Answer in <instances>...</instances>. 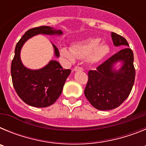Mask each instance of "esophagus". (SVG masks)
<instances>
[{
	"label": "esophagus",
	"instance_id": "1",
	"mask_svg": "<svg viewBox=\"0 0 146 146\" xmlns=\"http://www.w3.org/2000/svg\"><path fill=\"white\" fill-rule=\"evenodd\" d=\"M82 70H83V69L80 66H75L74 68V72H78V71H82Z\"/></svg>",
	"mask_w": 146,
	"mask_h": 146
}]
</instances>
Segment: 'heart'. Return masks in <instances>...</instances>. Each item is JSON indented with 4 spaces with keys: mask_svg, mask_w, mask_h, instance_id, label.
<instances>
[{
    "mask_svg": "<svg viewBox=\"0 0 146 146\" xmlns=\"http://www.w3.org/2000/svg\"><path fill=\"white\" fill-rule=\"evenodd\" d=\"M101 43L99 38H87L74 44L72 50L64 47L60 50V54L70 60L76 58H84L88 57L89 61L93 64L102 60L110 52V48L105 44Z\"/></svg>",
    "mask_w": 146,
    "mask_h": 146,
    "instance_id": "1",
    "label": "heart"
}]
</instances>
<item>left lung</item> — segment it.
Here are the masks:
<instances>
[{
	"label": "left lung",
	"mask_w": 146,
	"mask_h": 146,
	"mask_svg": "<svg viewBox=\"0 0 146 146\" xmlns=\"http://www.w3.org/2000/svg\"><path fill=\"white\" fill-rule=\"evenodd\" d=\"M111 37L115 47H129L123 36L112 32ZM119 61L122 66L115 70L114 65ZM133 62L132 50L126 47L99 65L96 70L89 71L84 94L93 107L99 110H110L119 107L127 99L135 82Z\"/></svg>",
	"instance_id": "8db88e82"
}]
</instances>
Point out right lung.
<instances>
[{
    "label": "right lung",
    "instance_id": "1",
    "mask_svg": "<svg viewBox=\"0 0 146 146\" xmlns=\"http://www.w3.org/2000/svg\"><path fill=\"white\" fill-rule=\"evenodd\" d=\"M60 30L50 26H40L28 30L17 42L15 57L11 66L12 83L20 99L35 108H46L55 102L61 94L70 69H64L58 62L50 60L47 65L39 69H30L23 65L20 59L22 47L27 40L38 34L61 35ZM55 55L59 57L57 47L52 44Z\"/></svg>",
    "mask_w": 146,
    "mask_h": 146
}]
</instances>
